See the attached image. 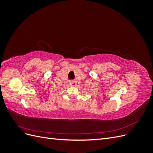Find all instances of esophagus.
<instances>
[{
    "label": "esophagus",
    "instance_id": "1",
    "mask_svg": "<svg viewBox=\"0 0 153 153\" xmlns=\"http://www.w3.org/2000/svg\"><path fill=\"white\" fill-rule=\"evenodd\" d=\"M69 84L72 86H76V81H70L69 82Z\"/></svg>",
    "mask_w": 153,
    "mask_h": 153
}]
</instances>
